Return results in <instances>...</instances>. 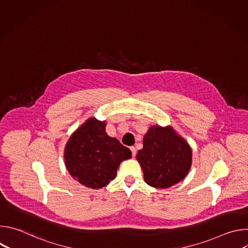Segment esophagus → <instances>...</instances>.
Listing matches in <instances>:
<instances>
[{
	"mask_svg": "<svg viewBox=\"0 0 248 248\" xmlns=\"http://www.w3.org/2000/svg\"><path fill=\"white\" fill-rule=\"evenodd\" d=\"M129 149H130V151H131L132 157H135V155H136V148H135L134 146H130Z\"/></svg>",
	"mask_w": 248,
	"mask_h": 248,
	"instance_id": "1",
	"label": "esophagus"
}]
</instances>
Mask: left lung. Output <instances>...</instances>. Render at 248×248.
Returning <instances> with one entry per match:
<instances>
[{"label": "left lung", "mask_w": 248, "mask_h": 248, "mask_svg": "<svg viewBox=\"0 0 248 248\" xmlns=\"http://www.w3.org/2000/svg\"><path fill=\"white\" fill-rule=\"evenodd\" d=\"M136 158L146 184L167 188L186 178L191 166V149L170 127L152 126L143 138Z\"/></svg>", "instance_id": "8db88e82"}]
</instances>
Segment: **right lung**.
Returning a JSON list of instances; mask_svg holds the SVG:
<instances>
[{
    "label": "right lung",
    "mask_w": 248,
    "mask_h": 248,
    "mask_svg": "<svg viewBox=\"0 0 248 248\" xmlns=\"http://www.w3.org/2000/svg\"><path fill=\"white\" fill-rule=\"evenodd\" d=\"M105 122L86 121L72 136L64 149L65 167L81 185L101 188L116 178L122 161L131 157L130 150L105 130Z\"/></svg>",
    "instance_id": "add662e5"
}]
</instances>
